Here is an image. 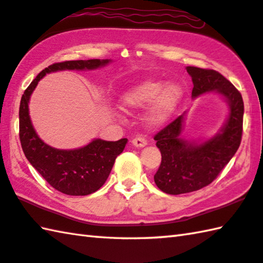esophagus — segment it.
<instances>
[{
	"instance_id": "esophagus-1",
	"label": "esophagus",
	"mask_w": 263,
	"mask_h": 263,
	"mask_svg": "<svg viewBox=\"0 0 263 263\" xmlns=\"http://www.w3.org/2000/svg\"><path fill=\"white\" fill-rule=\"evenodd\" d=\"M132 145L137 148H144L147 146V141L144 137H137L132 140Z\"/></svg>"
}]
</instances>
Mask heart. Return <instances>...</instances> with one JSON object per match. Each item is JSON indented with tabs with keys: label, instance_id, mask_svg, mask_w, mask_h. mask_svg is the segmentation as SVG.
<instances>
[{
	"label": "heart",
	"instance_id": "1",
	"mask_svg": "<svg viewBox=\"0 0 263 263\" xmlns=\"http://www.w3.org/2000/svg\"><path fill=\"white\" fill-rule=\"evenodd\" d=\"M183 97V88L177 83L146 79L127 88L121 95V104L127 111L148 107L146 123L151 127H160L175 115Z\"/></svg>",
	"mask_w": 263,
	"mask_h": 263
}]
</instances>
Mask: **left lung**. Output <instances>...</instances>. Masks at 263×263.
<instances>
[{
	"label": "left lung",
	"instance_id": "left-lung-1",
	"mask_svg": "<svg viewBox=\"0 0 263 263\" xmlns=\"http://www.w3.org/2000/svg\"><path fill=\"white\" fill-rule=\"evenodd\" d=\"M192 78V99L215 93L228 104L222 127L207 139H189L183 135L187 111L157 133L154 139L162 155L154 176L157 187L166 194L198 191L212 183L230 161L240 145L244 102L227 78L214 70L186 66Z\"/></svg>",
	"mask_w": 263,
	"mask_h": 263
}]
</instances>
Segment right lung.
I'll return each mask as SVG.
<instances>
[{"label":"right lung","mask_w":263,"mask_h":263,"mask_svg":"<svg viewBox=\"0 0 263 263\" xmlns=\"http://www.w3.org/2000/svg\"><path fill=\"white\" fill-rule=\"evenodd\" d=\"M111 60L66 61L42 70L24 92L19 107V138L24 154L37 173L55 190L68 195H88L106 183L115 163L127 144L126 138L117 141L93 139L74 149L51 147L37 136L30 116V99L37 83L47 73L64 70H97Z\"/></svg>","instance_id":"add662e5"}]
</instances>
